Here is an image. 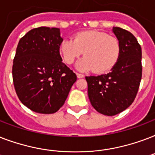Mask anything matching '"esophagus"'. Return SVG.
Masks as SVG:
<instances>
[{"label":"esophagus","mask_w":155,"mask_h":155,"mask_svg":"<svg viewBox=\"0 0 155 155\" xmlns=\"http://www.w3.org/2000/svg\"><path fill=\"white\" fill-rule=\"evenodd\" d=\"M76 75H77V78H79V79L84 77V75H83V74H80V73H76Z\"/></svg>","instance_id":"34e87169"}]
</instances>
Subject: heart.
<instances>
[{
	"label": "heart",
	"instance_id": "obj_1",
	"mask_svg": "<svg viewBox=\"0 0 155 155\" xmlns=\"http://www.w3.org/2000/svg\"><path fill=\"white\" fill-rule=\"evenodd\" d=\"M59 51L63 60L72 64L84 52V58L76 64L81 71L93 70L97 73L110 70L117 62L120 54L119 40L98 31L78 33L72 39H64Z\"/></svg>",
	"mask_w": 155,
	"mask_h": 155
}]
</instances>
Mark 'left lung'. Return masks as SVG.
Here are the masks:
<instances>
[{
    "mask_svg": "<svg viewBox=\"0 0 155 155\" xmlns=\"http://www.w3.org/2000/svg\"><path fill=\"white\" fill-rule=\"evenodd\" d=\"M120 44L117 62L108 74L86 76L87 95L92 107L105 116H114L134 102L142 79V48L127 30L113 27Z\"/></svg>",
    "mask_w": 155,
    "mask_h": 155,
    "instance_id": "left-lung-1",
    "label": "left lung"
}]
</instances>
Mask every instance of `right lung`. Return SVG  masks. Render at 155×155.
<instances>
[{"instance_id":"add662e5","label":"right lung","mask_w":155,"mask_h":155,"mask_svg":"<svg viewBox=\"0 0 155 155\" xmlns=\"http://www.w3.org/2000/svg\"><path fill=\"white\" fill-rule=\"evenodd\" d=\"M63 40L58 28L42 26L30 30L18 42L12 71L13 84L21 102L35 113H56L77 80L62 62Z\"/></svg>"}]
</instances>
